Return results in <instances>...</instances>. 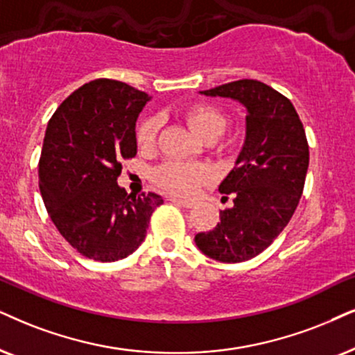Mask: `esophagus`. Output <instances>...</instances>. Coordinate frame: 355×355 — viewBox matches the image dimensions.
Masks as SVG:
<instances>
[{
    "mask_svg": "<svg viewBox=\"0 0 355 355\" xmlns=\"http://www.w3.org/2000/svg\"><path fill=\"white\" fill-rule=\"evenodd\" d=\"M170 201H172L173 205L183 206V208H188V209L195 206V203H193V201H190V200H180V198H175V196H172V198H170Z\"/></svg>",
    "mask_w": 355,
    "mask_h": 355,
    "instance_id": "obj_1",
    "label": "esophagus"
}]
</instances>
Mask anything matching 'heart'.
<instances>
[{"label": "heart", "mask_w": 355, "mask_h": 355, "mask_svg": "<svg viewBox=\"0 0 355 355\" xmlns=\"http://www.w3.org/2000/svg\"><path fill=\"white\" fill-rule=\"evenodd\" d=\"M187 119L191 128L205 139H216L221 136L227 125L226 113L211 103H196L188 107ZM159 128L160 121L155 116L142 121L136 132L137 144L142 149L154 147ZM213 177L214 172L205 164L165 162L152 172V178L162 190L180 196L193 195L201 185L213 180Z\"/></svg>", "instance_id": "b5f03b06"}]
</instances>
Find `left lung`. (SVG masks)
Wrapping results in <instances>:
<instances>
[{"mask_svg":"<svg viewBox=\"0 0 355 355\" xmlns=\"http://www.w3.org/2000/svg\"><path fill=\"white\" fill-rule=\"evenodd\" d=\"M201 93L237 100L248 116L244 147L219 185L224 195H234V206L223 209L221 223L198 232L195 242L219 262H245L275 241L297 209L309 164L306 134L288 98L259 80H237Z\"/></svg>","mask_w":355,"mask_h":355,"instance_id":"left-lung-1","label":"left lung"}]
</instances>
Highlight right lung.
I'll return each mask as SVG.
<instances>
[{"instance_id":"add662e5","label":"right lung","mask_w":355,"mask_h":355,"mask_svg":"<svg viewBox=\"0 0 355 355\" xmlns=\"http://www.w3.org/2000/svg\"><path fill=\"white\" fill-rule=\"evenodd\" d=\"M149 95L98 78L57 107L39 159V188L52 223L73 249L98 262L128 257L144 241L157 193L128 195L123 160L137 154L136 121Z\"/></svg>"}]
</instances>
